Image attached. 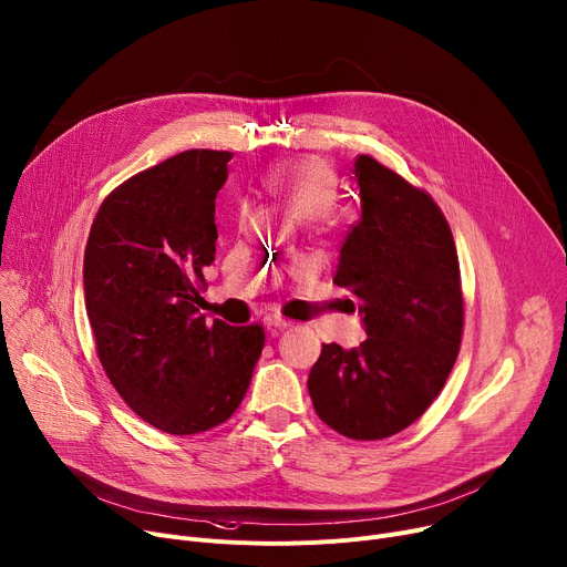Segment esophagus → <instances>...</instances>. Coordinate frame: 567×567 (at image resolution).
<instances>
[{"instance_id":"34e87169","label":"esophagus","mask_w":567,"mask_h":567,"mask_svg":"<svg viewBox=\"0 0 567 567\" xmlns=\"http://www.w3.org/2000/svg\"><path fill=\"white\" fill-rule=\"evenodd\" d=\"M264 323H267V328H287L289 326V321L280 315H267L264 317Z\"/></svg>"}]
</instances>
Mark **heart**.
<instances>
[{
    "instance_id": "1",
    "label": "heart",
    "mask_w": 567,
    "mask_h": 567,
    "mask_svg": "<svg viewBox=\"0 0 567 567\" xmlns=\"http://www.w3.org/2000/svg\"><path fill=\"white\" fill-rule=\"evenodd\" d=\"M259 186L291 209L306 214V220L312 225L332 223L337 216L332 205L334 175L323 162H280L259 175Z\"/></svg>"
}]
</instances>
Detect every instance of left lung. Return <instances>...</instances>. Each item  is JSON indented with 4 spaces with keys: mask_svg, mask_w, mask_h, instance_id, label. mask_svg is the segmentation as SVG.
Instances as JSON below:
<instances>
[{
    "mask_svg": "<svg viewBox=\"0 0 567 567\" xmlns=\"http://www.w3.org/2000/svg\"><path fill=\"white\" fill-rule=\"evenodd\" d=\"M362 216L339 250L334 285L360 300L367 339L323 344L308 390L319 420L351 440H383L420 420L461 351L458 252L435 200L360 155Z\"/></svg>",
    "mask_w": 567,
    "mask_h": 567,
    "instance_id": "8db88e82",
    "label": "left lung"
}]
</instances>
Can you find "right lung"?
<instances>
[{
    "label": "right lung",
    "instance_id": "right-lung-1",
    "mask_svg": "<svg viewBox=\"0 0 567 567\" xmlns=\"http://www.w3.org/2000/svg\"><path fill=\"white\" fill-rule=\"evenodd\" d=\"M233 153L186 150L104 198L84 252L86 315L111 385L171 435L233 417L264 349V328L200 315L216 252V194Z\"/></svg>",
    "mask_w": 567,
    "mask_h": 567
}]
</instances>
